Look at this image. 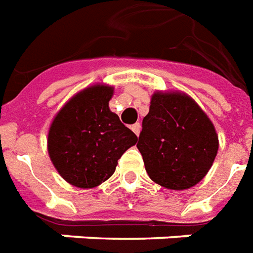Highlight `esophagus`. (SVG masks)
<instances>
[{
    "instance_id": "1",
    "label": "esophagus",
    "mask_w": 253,
    "mask_h": 253,
    "mask_svg": "<svg viewBox=\"0 0 253 253\" xmlns=\"http://www.w3.org/2000/svg\"><path fill=\"white\" fill-rule=\"evenodd\" d=\"M130 129H132V130H133L134 133H136V134H137V136H139L140 129H141V125H140L139 123H136V124H133V125H132V126H130Z\"/></svg>"
}]
</instances>
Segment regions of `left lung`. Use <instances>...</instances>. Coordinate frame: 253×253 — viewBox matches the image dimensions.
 Returning <instances> with one entry per match:
<instances>
[{"label":"left lung","instance_id":"1","mask_svg":"<svg viewBox=\"0 0 253 253\" xmlns=\"http://www.w3.org/2000/svg\"><path fill=\"white\" fill-rule=\"evenodd\" d=\"M147 174L169 190L195 186L208 174L218 151L213 123L185 93L156 91L137 143Z\"/></svg>","mask_w":253,"mask_h":253}]
</instances>
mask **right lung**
<instances>
[{"label":"right lung","instance_id":"obj_1","mask_svg":"<svg viewBox=\"0 0 253 253\" xmlns=\"http://www.w3.org/2000/svg\"><path fill=\"white\" fill-rule=\"evenodd\" d=\"M114 88L86 87L60 109L49 126V159L70 185L93 189L113 175L117 160L137 136L109 109Z\"/></svg>","mask_w":253,"mask_h":253}]
</instances>
